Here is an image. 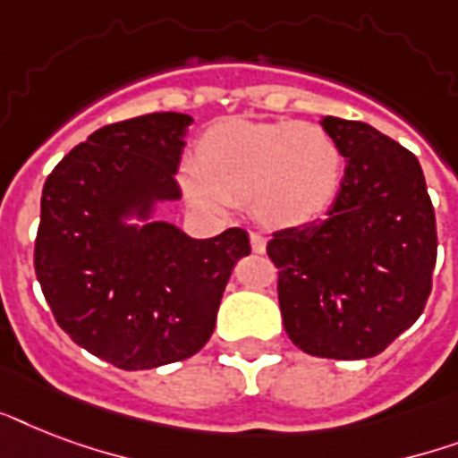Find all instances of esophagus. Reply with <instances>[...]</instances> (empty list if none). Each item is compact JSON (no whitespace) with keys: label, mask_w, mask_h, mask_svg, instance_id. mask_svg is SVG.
I'll return each mask as SVG.
<instances>
[{"label":"esophagus","mask_w":458,"mask_h":458,"mask_svg":"<svg viewBox=\"0 0 458 458\" xmlns=\"http://www.w3.org/2000/svg\"><path fill=\"white\" fill-rule=\"evenodd\" d=\"M250 242H251V251H254V254H264V251H266V235H261V233H251Z\"/></svg>","instance_id":"1"}]
</instances>
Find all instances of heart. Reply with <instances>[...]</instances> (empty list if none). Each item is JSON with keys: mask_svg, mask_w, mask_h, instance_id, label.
Segmentation results:
<instances>
[{"mask_svg": "<svg viewBox=\"0 0 458 458\" xmlns=\"http://www.w3.org/2000/svg\"><path fill=\"white\" fill-rule=\"evenodd\" d=\"M340 180V147L320 125L228 121L204 135L182 190L207 211L251 201L264 221L301 223L330 207Z\"/></svg>", "mask_w": 458, "mask_h": 458, "instance_id": "obj_1", "label": "heart"}]
</instances>
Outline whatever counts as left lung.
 I'll use <instances>...</instances> for the list:
<instances>
[{
    "instance_id": "obj_1",
    "label": "left lung",
    "mask_w": 458,
    "mask_h": 458,
    "mask_svg": "<svg viewBox=\"0 0 458 458\" xmlns=\"http://www.w3.org/2000/svg\"><path fill=\"white\" fill-rule=\"evenodd\" d=\"M347 158L326 218L273 233L287 337L311 356L380 354L416 323L433 290L435 208L419 158L361 121L326 116Z\"/></svg>"
}]
</instances>
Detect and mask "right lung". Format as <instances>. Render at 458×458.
I'll list each match as a JSON object with an SVG mask.
<instances>
[{
    "label": "right lung",
    "mask_w": 458,
    "mask_h": 458,
    "mask_svg": "<svg viewBox=\"0 0 458 458\" xmlns=\"http://www.w3.org/2000/svg\"><path fill=\"white\" fill-rule=\"evenodd\" d=\"M192 116L161 111L104 125L73 147L42 187L35 273L61 330L123 370L197 354L223 290L251 251L242 228L194 240L149 221L175 182ZM135 215L145 226L124 221Z\"/></svg>",
    "instance_id": "add662e5"
}]
</instances>
